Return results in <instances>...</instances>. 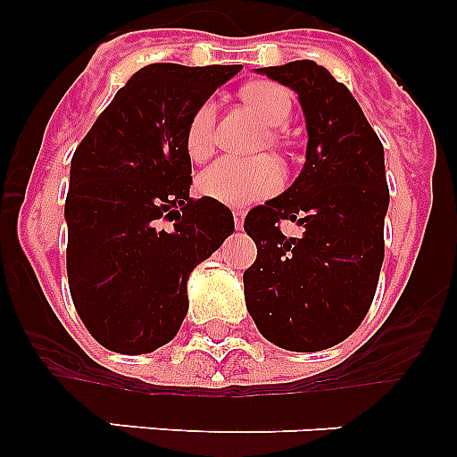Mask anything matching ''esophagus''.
Instances as JSON below:
<instances>
[{"label":"esophagus","instance_id":"esophagus-1","mask_svg":"<svg viewBox=\"0 0 457 457\" xmlns=\"http://www.w3.org/2000/svg\"><path fill=\"white\" fill-rule=\"evenodd\" d=\"M233 221H236L237 228H242V226H245V210H233Z\"/></svg>","mask_w":457,"mask_h":457}]
</instances>
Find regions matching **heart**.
<instances>
[{
	"label": "heart",
	"mask_w": 457,
	"mask_h": 457,
	"mask_svg": "<svg viewBox=\"0 0 457 457\" xmlns=\"http://www.w3.org/2000/svg\"><path fill=\"white\" fill-rule=\"evenodd\" d=\"M242 100L256 112L268 128H281L290 119L293 100L290 93L268 79L249 82L240 91ZM270 141L278 144L277 132H270ZM215 148V103L205 100L194 109L185 128V153L192 162H204ZM286 173L272 157L233 160L224 157L210 164L196 179V189L224 205H249L263 201L284 187Z\"/></svg>",
	"instance_id": "1"
}]
</instances>
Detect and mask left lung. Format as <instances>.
Here are the masks:
<instances>
[{
  "instance_id": "left-lung-1",
  "label": "left lung",
  "mask_w": 457,
  "mask_h": 457,
  "mask_svg": "<svg viewBox=\"0 0 457 457\" xmlns=\"http://www.w3.org/2000/svg\"><path fill=\"white\" fill-rule=\"evenodd\" d=\"M300 96L306 162L277 199L245 217L256 261L245 270V297L258 332L293 353L345 341L373 304L385 261L389 185L385 148L345 84L316 62L261 68ZM305 226L286 238L280 221Z\"/></svg>"
}]
</instances>
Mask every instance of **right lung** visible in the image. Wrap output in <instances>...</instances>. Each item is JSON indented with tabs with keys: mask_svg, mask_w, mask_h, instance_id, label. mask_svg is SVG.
<instances>
[{
	"mask_svg": "<svg viewBox=\"0 0 457 457\" xmlns=\"http://www.w3.org/2000/svg\"><path fill=\"white\" fill-rule=\"evenodd\" d=\"M240 66L151 63L75 148L66 196L72 304L100 345L153 353L179 334L187 278L231 236L233 212L192 199L185 128Z\"/></svg>",
	"mask_w": 457,
	"mask_h": 457,
	"instance_id": "obj_1",
	"label": "right lung"
}]
</instances>
